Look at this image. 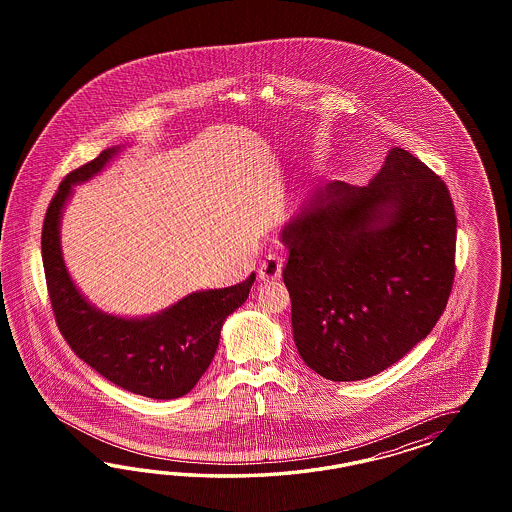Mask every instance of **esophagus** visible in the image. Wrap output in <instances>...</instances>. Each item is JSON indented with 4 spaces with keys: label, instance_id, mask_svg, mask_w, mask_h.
<instances>
[{
    "label": "esophagus",
    "instance_id": "34e87169",
    "mask_svg": "<svg viewBox=\"0 0 512 512\" xmlns=\"http://www.w3.org/2000/svg\"><path fill=\"white\" fill-rule=\"evenodd\" d=\"M281 268H283V261L278 255H268L263 263L259 264V278L263 281H270V279H278L281 276Z\"/></svg>",
    "mask_w": 512,
    "mask_h": 512
}]
</instances>
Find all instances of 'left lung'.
Instances as JSON below:
<instances>
[{
  "mask_svg": "<svg viewBox=\"0 0 512 512\" xmlns=\"http://www.w3.org/2000/svg\"><path fill=\"white\" fill-rule=\"evenodd\" d=\"M296 349L330 381L387 370L424 340L454 283L449 187L392 148L368 186L328 182L283 229Z\"/></svg>",
  "mask_w": 512,
  "mask_h": 512,
  "instance_id": "8db88e82",
  "label": "left lung"
}]
</instances>
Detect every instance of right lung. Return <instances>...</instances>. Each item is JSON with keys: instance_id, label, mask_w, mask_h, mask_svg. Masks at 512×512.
<instances>
[{"instance_id": "1", "label": "right lung", "mask_w": 512, "mask_h": 512, "mask_svg": "<svg viewBox=\"0 0 512 512\" xmlns=\"http://www.w3.org/2000/svg\"><path fill=\"white\" fill-rule=\"evenodd\" d=\"M118 150H103L90 163L69 172L48 204L41 234L48 296L56 325L78 358L124 390L172 400L187 394L208 370L221 326L246 302L255 274L233 287L193 293L146 319H124L95 310L78 293L63 263L60 217L73 186L103 171Z\"/></svg>"}]
</instances>
